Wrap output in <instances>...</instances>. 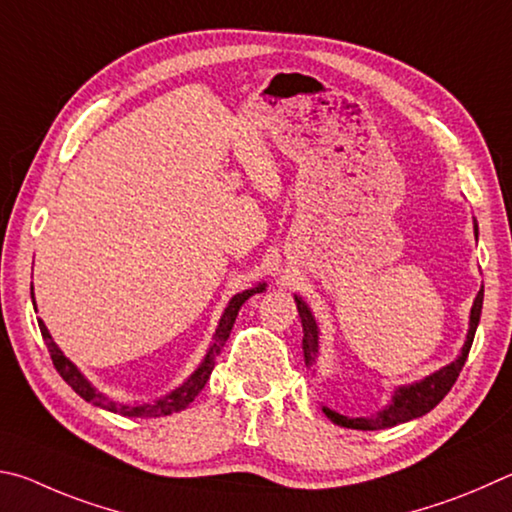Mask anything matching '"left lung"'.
I'll list each match as a JSON object with an SVG mask.
<instances>
[{
  "mask_svg": "<svg viewBox=\"0 0 512 512\" xmlns=\"http://www.w3.org/2000/svg\"><path fill=\"white\" fill-rule=\"evenodd\" d=\"M474 233H479L477 222H474ZM294 301H297V310H299L301 326H303V357H306V366H312L319 355V328H317L315 317H312L310 308L306 306V301L297 297V294H294ZM481 308H483V285L477 294V299H474V303H472L470 328H468V337H465V344L461 348V355L456 357L452 364L443 366V369H438L432 375H427L425 380L414 382V384H405V387H398L396 391H393L389 405L382 411H378V414L369 416V418H348V416L337 414V411L328 409V407H324V414L333 420L335 425H342L348 429H364V432H373V429H387L393 425L407 423V420L425 416L427 411H432L438 402L447 396V391L454 387L456 378H459L463 364H465V360H468L474 333H477Z\"/></svg>",
  "mask_w": 512,
  "mask_h": 512,
  "instance_id": "8db88e82",
  "label": "left lung"
}]
</instances>
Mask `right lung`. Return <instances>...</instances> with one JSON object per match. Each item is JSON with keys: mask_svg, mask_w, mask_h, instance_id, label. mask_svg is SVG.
Masks as SVG:
<instances>
[{"mask_svg": "<svg viewBox=\"0 0 512 512\" xmlns=\"http://www.w3.org/2000/svg\"><path fill=\"white\" fill-rule=\"evenodd\" d=\"M265 290V283L256 285V288L251 290H245L236 294L229 301V306L224 308L222 312V319L218 328H215V335H213V344L209 346V351H206L202 364L197 366L195 373L188 378L182 387H177L175 391H170L168 396L159 398L155 402H134V405H116V402H110L107 400L101 391H96L92 387V382H89L83 373H80L74 364H71L65 355H62L60 348L56 346V342H53V337L49 335L47 326H44V321L38 319V326H40V333H42V339L44 344H47L49 353H51V362L53 366H56V371L60 373V378L65 380L71 389H74L80 398L92 402V405L96 407H103L107 411H114V414H121V416H137V418H157V416H170L175 414V411H182L186 409L191 402L195 400L197 393H200L204 389L206 380L211 378V371L215 366V357L220 355L224 342L229 339V333L233 328V321H236L238 317V310L242 303H245L249 297H254V294L263 292ZM31 299H33V288H31ZM33 306H35V299H33Z\"/></svg>", "mask_w": 512, "mask_h": 512, "instance_id": "add662e5", "label": "right lung"}]
</instances>
